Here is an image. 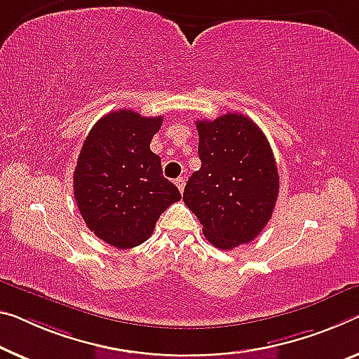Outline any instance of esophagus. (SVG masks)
Segmentation results:
<instances>
[{"mask_svg":"<svg viewBox=\"0 0 359 359\" xmlns=\"http://www.w3.org/2000/svg\"><path fill=\"white\" fill-rule=\"evenodd\" d=\"M175 184H176V187H178V189H180V192H183V191H184V186H186L184 176H180V178H176V180H175Z\"/></svg>","mask_w":359,"mask_h":359,"instance_id":"obj_1","label":"esophagus"}]
</instances>
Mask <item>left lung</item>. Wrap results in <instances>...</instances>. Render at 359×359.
<instances>
[{
    "label": "left lung",
    "instance_id": "obj_1",
    "mask_svg": "<svg viewBox=\"0 0 359 359\" xmlns=\"http://www.w3.org/2000/svg\"><path fill=\"white\" fill-rule=\"evenodd\" d=\"M201 170L187 180L183 201L215 247L231 250L262 233L279 192L271 146L242 114L198 120Z\"/></svg>",
    "mask_w": 359,
    "mask_h": 359
}]
</instances>
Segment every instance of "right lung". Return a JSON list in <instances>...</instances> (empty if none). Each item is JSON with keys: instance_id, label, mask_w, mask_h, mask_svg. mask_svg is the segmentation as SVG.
Here are the masks:
<instances>
[{"instance_id": "add662e5", "label": "right lung", "mask_w": 359, "mask_h": 359, "mask_svg": "<svg viewBox=\"0 0 359 359\" xmlns=\"http://www.w3.org/2000/svg\"><path fill=\"white\" fill-rule=\"evenodd\" d=\"M162 122L115 110L96 122L81 146L74 172L76 205L91 233L117 249L147 241L161 215L181 198L151 151Z\"/></svg>"}]
</instances>
